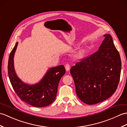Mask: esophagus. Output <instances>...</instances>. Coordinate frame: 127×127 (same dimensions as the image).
<instances>
[{
	"instance_id": "34e87169",
	"label": "esophagus",
	"mask_w": 127,
	"mask_h": 127,
	"mask_svg": "<svg viewBox=\"0 0 127 127\" xmlns=\"http://www.w3.org/2000/svg\"><path fill=\"white\" fill-rule=\"evenodd\" d=\"M70 65L69 64H65V68L66 71H69L70 70Z\"/></svg>"
}]
</instances>
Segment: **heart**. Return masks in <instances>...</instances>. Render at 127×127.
I'll return each mask as SVG.
<instances>
[{"label": "heart", "mask_w": 127, "mask_h": 127, "mask_svg": "<svg viewBox=\"0 0 127 127\" xmlns=\"http://www.w3.org/2000/svg\"><path fill=\"white\" fill-rule=\"evenodd\" d=\"M85 52L84 50H79L78 52H77L76 54L74 55V58L76 60H80V59L82 58L84 56Z\"/></svg>", "instance_id": "1"}]
</instances>
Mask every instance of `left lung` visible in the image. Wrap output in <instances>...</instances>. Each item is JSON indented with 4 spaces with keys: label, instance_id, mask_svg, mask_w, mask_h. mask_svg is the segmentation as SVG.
<instances>
[{
    "label": "left lung",
    "instance_id": "left-lung-1",
    "mask_svg": "<svg viewBox=\"0 0 127 127\" xmlns=\"http://www.w3.org/2000/svg\"><path fill=\"white\" fill-rule=\"evenodd\" d=\"M98 50L71 67L78 98L87 104H95L113 95L119 84L121 61L119 52L109 34Z\"/></svg>",
    "mask_w": 127,
    "mask_h": 127
}]
</instances>
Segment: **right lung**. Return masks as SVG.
I'll list each match as a JSON object with an SVG mask.
<instances>
[{
  "label": "right lung",
  "mask_w": 127,
  "mask_h": 127,
  "mask_svg": "<svg viewBox=\"0 0 127 127\" xmlns=\"http://www.w3.org/2000/svg\"><path fill=\"white\" fill-rule=\"evenodd\" d=\"M18 43L17 42L8 58V74L14 90L22 101L35 107L51 104L56 97L58 84L65 73L63 65L48 70L40 81L36 84L24 83L18 77L14 68L13 58Z\"/></svg>",
  "instance_id": "obj_1"
}]
</instances>
